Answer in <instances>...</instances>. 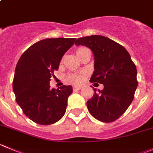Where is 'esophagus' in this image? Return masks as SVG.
I'll use <instances>...</instances> for the list:
<instances>
[{
  "label": "esophagus",
  "mask_w": 153,
  "mask_h": 153,
  "mask_svg": "<svg viewBox=\"0 0 153 153\" xmlns=\"http://www.w3.org/2000/svg\"><path fill=\"white\" fill-rule=\"evenodd\" d=\"M81 89V87H73V91H78Z\"/></svg>",
  "instance_id": "obj_1"
}]
</instances>
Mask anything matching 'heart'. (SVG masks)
Segmentation results:
<instances>
[{
  "mask_svg": "<svg viewBox=\"0 0 153 153\" xmlns=\"http://www.w3.org/2000/svg\"><path fill=\"white\" fill-rule=\"evenodd\" d=\"M87 49V48H85V47H80V48H78V49L76 50V54L78 55V57H79L80 56H81V54ZM84 76H85V75H83V74H70V75L68 76V80H69L72 84H78L83 81Z\"/></svg>",
  "mask_w": 153,
  "mask_h": 153,
  "instance_id": "heart-1",
  "label": "heart"
}]
</instances>
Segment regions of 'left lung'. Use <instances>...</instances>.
I'll list each match as a JSON object with an SVG mask.
<instances>
[{
  "mask_svg": "<svg viewBox=\"0 0 153 153\" xmlns=\"http://www.w3.org/2000/svg\"><path fill=\"white\" fill-rule=\"evenodd\" d=\"M76 45H85L94 54L95 71L92 83L104 85L87 102L89 112L103 123L117 120L131 105L137 87V69L123 45L99 35L78 38Z\"/></svg>",
  "mask_w": 153,
  "mask_h": 153,
  "instance_id": "8db88e82",
  "label": "left lung"
}]
</instances>
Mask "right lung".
<instances>
[{"label":"right lung","mask_w":153,"mask_h":153,"mask_svg":"<svg viewBox=\"0 0 153 153\" xmlns=\"http://www.w3.org/2000/svg\"><path fill=\"white\" fill-rule=\"evenodd\" d=\"M75 38H51L36 42L21 56L16 65L13 88L16 100L29 119L37 124L51 125L66 113L71 86L50 89L49 81L58 70L63 54Z\"/></svg>","instance_id":"obj_1"}]
</instances>
